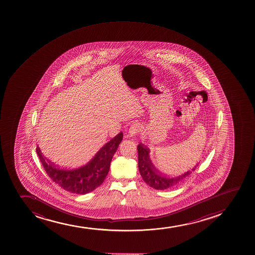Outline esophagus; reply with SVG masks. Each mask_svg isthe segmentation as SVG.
<instances>
[{
  "mask_svg": "<svg viewBox=\"0 0 255 255\" xmlns=\"http://www.w3.org/2000/svg\"><path fill=\"white\" fill-rule=\"evenodd\" d=\"M140 131H141V126H140V124L133 123L130 126V127H129L128 133H129V135L130 137H133V136L136 135Z\"/></svg>",
  "mask_w": 255,
  "mask_h": 255,
  "instance_id": "1",
  "label": "esophagus"
}]
</instances>
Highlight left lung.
<instances>
[{"label": "left lung", "instance_id": "obj_1", "mask_svg": "<svg viewBox=\"0 0 255 255\" xmlns=\"http://www.w3.org/2000/svg\"><path fill=\"white\" fill-rule=\"evenodd\" d=\"M138 151V168L140 171V175L149 186L156 190H165L176 186L178 184L183 182L184 180L187 179L194 171L198 163H197L192 170L185 172L182 175L175 177H166L164 175H161L160 173L156 170L154 165L152 164L151 158H150V150L146 146H144L143 144H139L137 146Z\"/></svg>", "mask_w": 255, "mask_h": 255}]
</instances>
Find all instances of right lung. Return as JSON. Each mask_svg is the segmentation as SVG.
<instances>
[{"instance_id": "add662e5", "label": "right lung", "mask_w": 255, "mask_h": 255, "mask_svg": "<svg viewBox=\"0 0 255 255\" xmlns=\"http://www.w3.org/2000/svg\"><path fill=\"white\" fill-rule=\"evenodd\" d=\"M122 139L123 133L120 132L108 141L88 163L77 169H64L56 166L43 157L39 146L36 152L46 174L53 182L67 192L84 195L94 191L103 184L109 174L112 158Z\"/></svg>"}]
</instances>
